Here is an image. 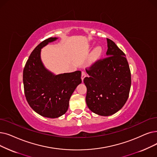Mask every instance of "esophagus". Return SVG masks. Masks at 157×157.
<instances>
[{"instance_id":"obj_1","label":"esophagus","mask_w":157,"mask_h":157,"mask_svg":"<svg viewBox=\"0 0 157 157\" xmlns=\"http://www.w3.org/2000/svg\"><path fill=\"white\" fill-rule=\"evenodd\" d=\"M86 76V74L85 72L84 71H82V72H81V79H82V81H83L84 78Z\"/></svg>"}]
</instances>
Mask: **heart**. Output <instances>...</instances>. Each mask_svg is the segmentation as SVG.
<instances>
[{
    "label": "heart",
    "instance_id": "1",
    "mask_svg": "<svg viewBox=\"0 0 157 157\" xmlns=\"http://www.w3.org/2000/svg\"><path fill=\"white\" fill-rule=\"evenodd\" d=\"M102 53H103V49L101 47H97L96 48H95L94 51L93 52V59L94 60H96L98 59H99L101 55H102Z\"/></svg>",
    "mask_w": 157,
    "mask_h": 157
}]
</instances>
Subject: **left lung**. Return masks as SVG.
<instances>
[{"label":"left lung","instance_id":"left-lung-1","mask_svg":"<svg viewBox=\"0 0 157 157\" xmlns=\"http://www.w3.org/2000/svg\"><path fill=\"white\" fill-rule=\"evenodd\" d=\"M108 57L99 59L86 69L89 77L86 103L90 110L102 116L112 115L123 107L131 87V72L125 54L112 40L106 38Z\"/></svg>","mask_w":157,"mask_h":157}]
</instances>
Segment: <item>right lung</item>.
I'll return each instance as SVG.
<instances>
[{"instance_id":"obj_1","label":"right lung","mask_w":157,"mask_h":157,"mask_svg":"<svg viewBox=\"0 0 157 157\" xmlns=\"http://www.w3.org/2000/svg\"><path fill=\"white\" fill-rule=\"evenodd\" d=\"M58 38H49L33 51L23 71L24 93L28 104L39 115L58 118L69 108V100L81 83L79 71L55 75L47 70L41 59V49Z\"/></svg>"}]
</instances>
